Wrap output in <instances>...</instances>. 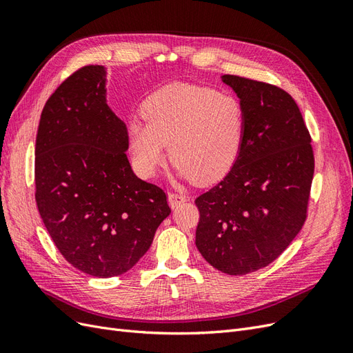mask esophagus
<instances>
[{"mask_svg": "<svg viewBox=\"0 0 353 353\" xmlns=\"http://www.w3.org/2000/svg\"><path fill=\"white\" fill-rule=\"evenodd\" d=\"M168 200H169L170 208H175V206L179 205V203L185 201L187 196L185 194H181V193H174V191H172V193L168 194Z\"/></svg>", "mask_w": 353, "mask_h": 353, "instance_id": "34e87169", "label": "esophagus"}]
</instances>
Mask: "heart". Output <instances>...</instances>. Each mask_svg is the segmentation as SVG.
I'll return each instance as SVG.
<instances>
[{
	"label": "heart",
	"instance_id": "1",
	"mask_svg": "<svg viewBox=\"0 0 353 353\" xmlns=\"http://www.w3.org/2000/svg\"><path fill=\"white\" fill-rule=\"evenodd\" d=\"M144 119L128 126L138 170L152 176L165 163L168 144L178 174L213 184L236 163L244 138V109L230 92L172 83L144 103Z\"/></svg>",
	"mask_w": 353,
	"mask_h": 353
}]
</instances>
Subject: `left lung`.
I'll list each match as a JSON object with an SVG mask.
<instances>
[{
    "label": "left lung",
    "instance_id": "8db88e82",
    "mask_svg": "<svg viewBox=\"0 0 353 353\" xmlns=\"http://www.w3.org/2000/svg\"><path fill=\"white\" fill-rule=\"evenodd\" d=\"M244 109L240 154L196 199V245L213 268L245 275L268 266L302 230L314 178L311 134L287 91L223 74Z\"/></svg>",
    "mask_w": 353,
    "mask_h": 353
}]
</instances>
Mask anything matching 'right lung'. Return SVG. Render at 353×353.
I'll list each match as a JSON object with an SVG mask.
<instances>
[{
    "mask_svg": "<svg viewBox=\"0 0 353 353\" xmlns=\"http://www.w3.org/2000/svg\"><path fill=\"white\" fill-rule=\"evenodd\" d=\"M105 70L88 65L50 95L35 145V200L56 248L99 279L130 271L170 213L165 191L138 178L126 125L105 104Z\"/></svg>",
    "mask_w": 353,
    "mask_h": 353,
    "instance_id": "right-lung-1",
    "label": "right lung"
}]
</instances>
